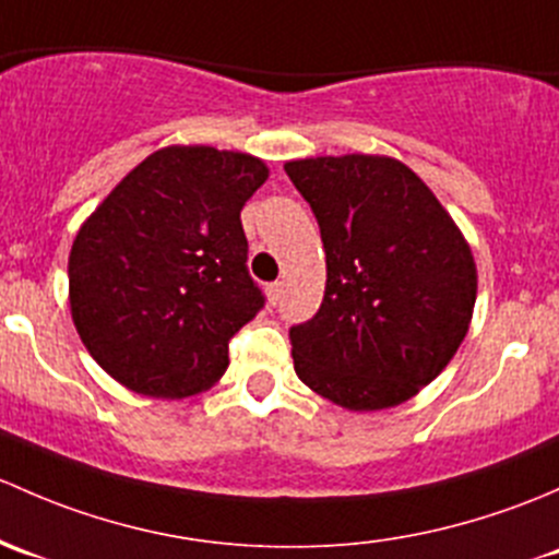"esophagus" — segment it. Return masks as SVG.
<instances>
[{"label": "esophagus", "instance_id": "obj_1", "mask_svg": "<svg viewBox=\"0 0 559 559\" xmlns=\"http://www.w3.org/2000/svg\"><path fill=\"white\" fill-rule=\"evenodd\" d=\"M266 296H269V301L277 304L280 296H282V282H269V285H266Z\"/></svg>", "mask_w": 559, "mask_h": 559}]
</instances>
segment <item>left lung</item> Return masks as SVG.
I'll use <instances>...</instances> for the list:
<instances>
[{
  "label": "left lung",
  "mask_w": 559,
  "mask_h": 559,
  "mask_svg": "<svg viewBox=\"0 0 559 559\" xmlns=\"http://www.w3.org/2000/svg\"><path fill=\"white\" fill-rule=\"evenodd\" d=\"M285 171L318 217L328 266L318 314L290 328L298 379L353 412L404 404L468 333L471 247L401 160L325 155Z\"/></svg>",
  "instance_id": "left-lung-1"
}]
</instances>
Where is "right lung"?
Here are the masks:
<instances>
[{
    "instance_id": "add662e5",
    "label": "right lung",
    "mask_w": 559,
    "mask_h": 559,
    "mask_svg": "<svg viewBox=\"0 0 559 559\" xmlns=\"http://www.w3.org/2000/svg\"><path fill=\"white\" fill-rule=\"evenodd\" d=\"M266 177L252 155L164 147L83 223L69 252V304L109 377L153 399H186L226 373L228 342L266 304L239 221Z\"/></svg>"
}]
</instances>
